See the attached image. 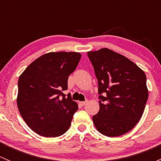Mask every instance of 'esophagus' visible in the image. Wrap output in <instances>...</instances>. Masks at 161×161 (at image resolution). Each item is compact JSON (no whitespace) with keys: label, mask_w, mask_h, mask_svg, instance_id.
<instances>
[{"label":"esophagus","mask_w":161,"mask_h":161,"mask_svg":"<svg viewBox=\"0 0 161 161\" xmlns=\"http://www.w3.org/2000/svg\"><path fill=\"white\" fill-rule=\"evenodd\" d=\"M87 103H88V100H86V101L79 102V104H80L81 106H84V105H85V104H86Z\"/></svg>","instance_id":"obj_1"}]
</instances>
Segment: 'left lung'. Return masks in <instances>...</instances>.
Returning a JSON list of instances; mask_svg holds the SVG:
<instances>
[{"label":"left lung","mask_w":161,"mask_h":161,"mask_svg":"<svg viewBox=\"0 0 161 161\" xmlns=\"http://www.w3.org/2000/svg\"><path fill=\"white\" fill-rule=\"evenodd\" d=\"M98 81L100 111L94 125L109 137L122 136L139 122L148 99L147 76L135 63L103 48L87 53Z\"/></svg>","instance_id":"8db88e82"}]
</instances>
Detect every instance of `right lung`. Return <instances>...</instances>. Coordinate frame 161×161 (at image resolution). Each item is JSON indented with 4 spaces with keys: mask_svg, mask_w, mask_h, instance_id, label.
Returning <instances> with one entry per match:
<instances>
[{
    "mask_svg": "<svg viewBox=\"0 0 161 161\" xmlns=\"http://www.w3.org/2000/svg\"><path fill=\"white\" fill-rule=\"evenodd\" d=\"M80 58L76 52H50L31 63L19 77V111L40 136L58 137L69 130L78 104L63 91Z\"/></svg>",
    "mask_w": 161,
    "mask_h": 161,
    "instance_id": "right-lung-1",
    "label": "right lung"
}]
</instances>
